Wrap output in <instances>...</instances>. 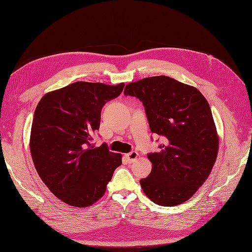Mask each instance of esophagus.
<instances>
[{
	"label": "esophagus",
	"instance_id": "1",
	"mask_svg": "<svg viewBox=\"0 0 252 252\" xmlns=\"http://www.w3.org/2000/svg\"><path fill=\"white\" fill-rule=\"evenodd\" d=\"M138 157H139V154L136 151H131L126 155V158H127L128 163H133L135 159L138 158Z\"/></svg>",
	"mask_w": 252,
	"mask_h": 252
}]
</instances>
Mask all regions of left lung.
Wrapping results in <instances>:
<instances>
[{"mask_svg": "<svg viewBox=\"0 0 252 252\" xmlns=\"http://www.w3.org/2000/svg\"><path fill=\"white\" fill-rule=\"evenodd\" d=\"M125 95L138 97L150 130L165 138L149 154L152 169L140 181L144 193L161 206L189 200L208 179L219 151V134L210 106L195 87L165 75L129 83Z\"/></svg>", "mask_w": 252, "mask_h": 252, "instance_id": "1", "label": "left lung"}]
</instances>
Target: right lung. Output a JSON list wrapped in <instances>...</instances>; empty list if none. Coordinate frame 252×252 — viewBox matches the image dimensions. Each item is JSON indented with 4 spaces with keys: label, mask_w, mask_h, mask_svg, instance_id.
<instances>
[{
    "label": "right lung",
    "mask_w": 252,
    "mask_h": 252,
    "mask_svg": "<svg viewBox=\"0 0 252 252\" xmlns=\"http://www.w3.org/2000/svg\"><path fill=\"white\" fill-rule=\"evenodd\" d=\"M125 86L75 82L50 91L37 104L29 148L36 172L58 199L87 207L104 195L122 155L93 145L106 102Z\"/></svg>",
    "instance_id": "right-lung-1"
}]
</instances>
